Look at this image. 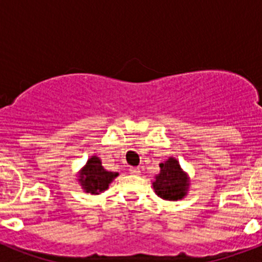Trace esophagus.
I'll return each mask as SVG.
<instances>
[{"label":"esophagus","mask_w":262,"mask_h":262,"mask_svg":"<svg viewBox=\"0 0 262 262\" xmlns=\"http://www.w3.org/2000/svg\"><path fill=\"white\" fill-rule=\"evenodd\" d=\"M128 172L131 173V174H139V173H140V169H139L138 166H129Z\"/></svg>","instance_id":"34e87169"}]
</instances>
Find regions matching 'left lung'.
<instances>
[{
  "instance_id": "obj_1",
  "label": "left lung",
  "mask_w": 262,
  "mask_h": 262,
  "mask_svg": "<svg viewBox=\"0 0 262 262\" xmlns=\"http://www.w3.org/2000/svg\"><path fill=\"white\" fill-rule=\"evenodd\" d=\"M160 173L156 176L154 189L163 200L177 201L186 194L189 186L186 176L176 159H168L165 163L160 164Z\"/></svg>"
}]
</instances>
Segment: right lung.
Masks as SVG:
<instances>
[{"mask_svg":"<svg viewBox=\"0 0 262 262\" xmlns=\"http://www.w3.org/2000/svg\"><path fill=\"white\" fill-rule=\"evenodd\" d=\"M118 176V173L107 172L103 169L101 160L98 157L93 156L89 159L86 166L82 169V173L80 176V182L84 186L86 193L99 194L105 191L108 187L113 180Z\"/></svg>","mask_w":262,"mask_h":262,"instance_id":"add662e5","label":"right lung"}]
</instances>
